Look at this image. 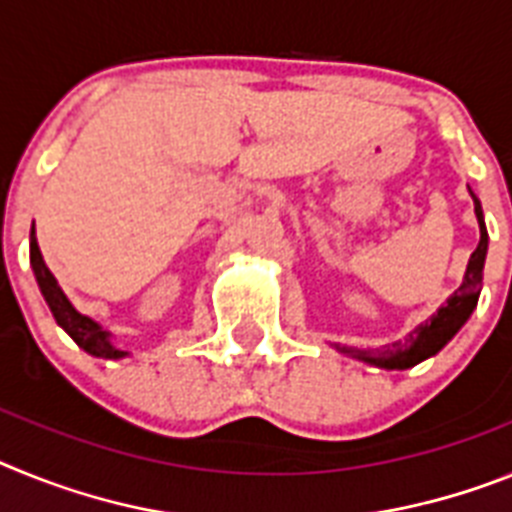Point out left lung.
<instances>
[{"mask_svg": "<svg viewBox=\"0 0 512 512\" xmlns=\"http://www.w3.org/2000/svg\"><path fill=\"white\" fill-rule=\"evenodd\" d=\"M471 198H474V211H477L479 234H482V237H479L477 250L471 252L469 265H466L464 283L459 286V291H453L451 299H448L441 309L435 311L428 322L420 324L404 342H394L391 348L384 350L340 348L342 353H348L353 355V358H361V361L373 363V366L381 368H410L415 366V363L425 361V358L438 353V350L461 330V324L469 319V314L474 311V306H477L479 288H482L484 257H487V226H484L482 206H479L477 195L471 193Z\"/></svg>", "mask_w": 512, "mask_h": 512, "instance_id": "8db88e82", "label": "left lung"}]
</instances>
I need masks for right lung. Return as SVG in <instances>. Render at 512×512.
Here are the masks:
<instances>
[{
  "label": "right lung",
  "mask_w": 512,
  "mask_h": 512,
  "mask_svg": "<svg viewBox=\"0 0 512 512\" xmlns=\"http://www.w3.org/2000/svg\"><path fill=\"white\" fill-rule=\"evenodd\" d=\"M30 265H33L35 281L41 286V293L43 299H46L48 309L53 311L56 322L69 332V337L77 342L79 348L87 350L90 355H100V358H123V355H128L126 350L113 348L110 335L102 330L100 324L92 322V319L84 317V314H79V311L69 304V299H66L64 291L59 288L53 273L46 268V262H43L38 242H35V226L33 231H30Z\"/></svg>",
  "instance_id": "add662e5"
}]
</instances>
